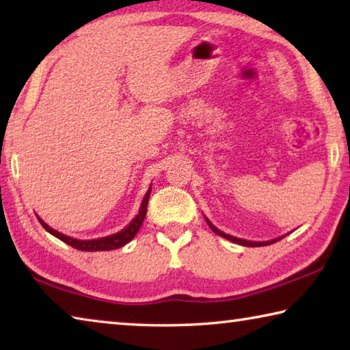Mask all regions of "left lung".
I'll list each match as a JSON object with an SVG mask.
<instances>
[{"mask_svg":"<svg viewBox=\"0 0 350 350\" xmlns=\"http://www.w3.org/2000/svg\"><path fill=\"white\" fill-rule=\"evenodd\" d=\"M206 219V217H205ZM206 224L210 225V228L213 230V232H215L216 234H219V236H222V238H225V239H228V241H232V242H236V244H239V245H245V247H264V245H270V244H275L276 241H280V239H282L284 236H281V238H278V239H271V241H265V242H252V241H245V239H238V238H234V236H230V234H225L224 232H221V230H217L215 225H213L208 219H206Z\"/></svg>","mask_w":350,"mask_h":350,"instance_id":"8db88e82","label":"left lung"}]
</instances>
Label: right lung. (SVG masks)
<instances>
[{
    "instance_id": "obj_1",
    "label": "right lung",
    "mask_w": 350,
    "mask_h": 350,
    "mask_svg": "<svg viewBox=\"0 0 350 350\" xmlns=\"http://www.w3.org/2000/svg\"><path fill=\"white\" fill-rule=\"evenodd\" d=\"M150 194H151V188L148 189L144 200H142V205H140V210H139V215L135 216L131 224L128 225L126 228H123L122 232H118L116 234H111V236H106V238H98V239H90V241H80V239H75V238H70V236L63 234L60 232H57V230L51 228L49 225H47L44 221H41L38 217L40 224L43 225V228L46 232H49L51 234H54L55 238H58L63 242H66L68 245L77 248V250H81V252H106V250H116V248H120L125 244H128L129 241H131L137 232L142 227V224H144V219L146 216V206H148V199H150Z\"/></svg>"
}]
</instances>
